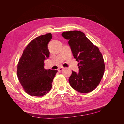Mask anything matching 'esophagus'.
<instances>
[{
    "label": "esophagus",
    "mask_w": 124,
    "mask_h": 124,
    "mask_svg": "<svg viewBox=\"0 0 124 124\" xmlns=\"http://www.w3.org/2000/svg\"><path fill=\"white\" fill-rule=\"evenodd\" d=\"M62 70H63V67H61V68H59L57 70L59 71V72H61V71H62Z\"/></svg>",
    "instance_id": "esophagus-1"
}]
</instances>
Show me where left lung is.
I'll use <instances>...</instances> for the list:
<instances>
[{
	"label": "left lung",
	"mask_w": 124,
	"mask_h": 124,
	"mask_svg": "<svg viewBox=\"0 0 124 124\" xmlns=\"http://www.w3.org/2000/svg\"><path fill=\"white\" fill-rule=\"evenodd\" d=\"M62 35L68 40L74 58L78 61L79 72L72 71L69 84L81 93L93 91L103 76L105 65L98 47L90 41L83 32L78 31L63 32Z\"/></svg>",
	"instance_id": "obj_1"
}]
</instances>
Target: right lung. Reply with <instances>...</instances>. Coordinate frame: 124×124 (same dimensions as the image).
<instances>
[{
  "instance_id": "1",
  "label": "right lung",
  "mask_w": 124,
  "mask_h": 124,
  "mask_svg": "<svg viewBox=\"0 0 124 124\" xmlns=\"http://www.w3.org/2000/svg\"><path fill=\"white\" fill-rule=\"evenodd\" d=\"M51 33L36 37L29 43L18 61L17 76L25 92L31 96L46 95L52 87L57 70L44 68V60L48 58L47 44L52 39Z\"/></svg>"
}]
</instances>
